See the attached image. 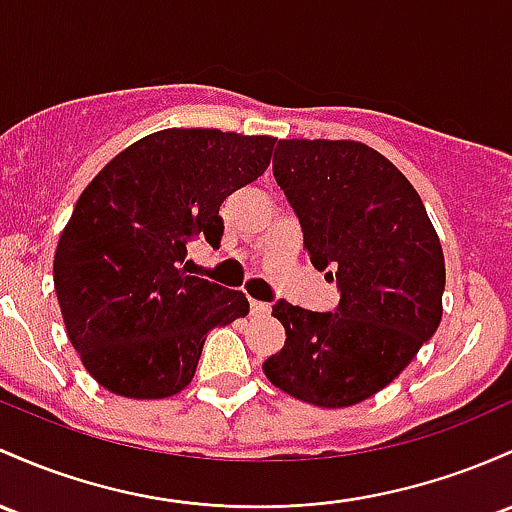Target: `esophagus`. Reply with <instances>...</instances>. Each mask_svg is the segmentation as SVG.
<instances>
[{"mask_svg": "<svg viewBox=\"0 0 512 512\" xmlns=\"http://www.w3.org/2000/svg\"><path fill=\"white\" fill-rule=\"evenodd\" d=\"M250 311H252V316H267V313H269V303L250 299Z\"/></svg>", "mask_w": 512, "mask_h": 512, "instance_id": "34e87169", "label": "esophagus"}]
</instances>
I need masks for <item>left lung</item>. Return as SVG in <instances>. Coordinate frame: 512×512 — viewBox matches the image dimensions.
Segmentation results:
<instances>
[{"mask_svg":"<svg viewBox=\"0 0 512 512\" xmlns=\"http://www.w3.org/2000/svg\"><path fill=\"white\" fill-rule=\"evenodd\" d=\"M272 167L313 267L335 269L340 303L335 313L274 303L286 340L262 372L303 403L355 406L435 335L445 291L440 238L413 184L369 145L279 140Z\"/></svg>","mask_w":512,"mask_h":512,"instance_id":"1","label":"left lung"}]
</instances>
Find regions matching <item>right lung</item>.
Wrapping results in <instances>:
<instances>
[{
    "instance_id": "1",
    "label": "right lung",
    "mask_w": 512,
    "mask_h": 512,
    "mask_svg": "<svg viewBox=\"0 0 512 512\" xmlns=\"http://www.w3.org/2000/svg\"><path fill=\"white\" fill-rule=\"evenodd\" d=\"M272 136L165 128L106 162L77 199L53 260L67 338L116 396L187 389L206 333L250 311L243 291L184 272L187 243L218 247V209L255 182Z\"/></svg>"
}]
</instances>
